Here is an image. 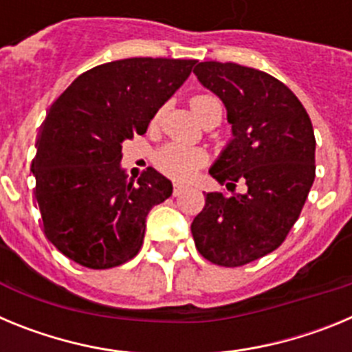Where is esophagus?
<instances>
[{
  "mask_svg": "<svg viewBox=\"0 0 352 352\" xmlns=\"http://www.w3.org/2000/svg\"><path fill=\"white\" fill-rule=\"evenodd\" d=\"M183 190H185V186H183L182 183H174V185H173V195H179Z\"/></svg>",
  "mask_w": 352,
  "mask_h": 352,
  "instance_id": "esophagus-1",
  "label": "esophagus"
}]
</instances>
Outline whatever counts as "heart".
I'll use <instances>...</instances> for the list:
<instances>
[{
  "label": "heart",
  "mask_w": 352,
  "mask_h": 352,
  "mask_svg": "<svg viewBox=\"0 0 352 352\" xmlns=\"http://www.w3.org/2000/svg\"><path fill=\"white\" fill-rule=\"evenodd\" d=\"M211 104H219V100L211 95H197L190 100V107L197 118L203 113V109H206ZM206 162L208 155L204 149L178 144V142L166 144L155 157V164H157L158 169L176 182L190 179Z\"/></svg>",
  "instance_id": "obj_1"
}]
</instances>
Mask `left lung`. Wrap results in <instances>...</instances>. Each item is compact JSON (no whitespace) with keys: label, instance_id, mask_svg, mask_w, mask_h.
Returning a JSON list of instances; mask_svg holds the SVG:
<instances>
[{"label":"left lung","instance_id":"left-lung-1","mask_svg":"<svg viewBox=\"0 0 352 352\" xmlns=\"http://www.w3.org/2000/svg\"><path fill=\"white\" fill-rule=\"evenodd\" d=\"M199 82L223 102L232 139L211 166L220 185H247L245 194H206L192 222L199 254L236 268L282 245L316 178L312 121L298 96L266 72L203 61Z\"/></svg>","mask_w":352,"mask_h":352}]
</instances>
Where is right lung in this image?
Segmentation results:
<instances>
[{"instance_id":"right-lung-1","label":"right lung","mask_w":352,"mask_h":352,"mask_svg":"<svg viewBox=\"0 0 352 352\" xmlns=\"http://www.w3.org/2000/svg\"><path fill=\"white\" fill-rule=\"evenodd\" d=\"M195 60L129 58L84 72L49 109L31 170L43 232L68 259L91 270L141 250L149 210L173 194L153 167L138 183L121 167V144L148 129L188 79Z\"/></svg>"}]
</instances>
